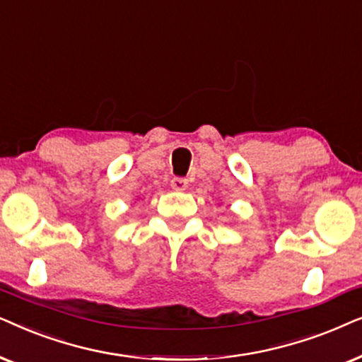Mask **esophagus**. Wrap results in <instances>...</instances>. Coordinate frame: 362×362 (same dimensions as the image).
Wrapping results in <instances>:
<instances>
[{"mask_svg":"<svg viewBox=\"0 0 362 362\" xmlns=\"http://www.w3.org/2000/svg\"><path fill=\"white\" fill-rule=\"evenodd\" d=\"M170 187L173 190H178V192H184L189 189V180L184 177H173L170 180Z\"/></svg>","mask_w":362,"mask_h":362,"instance_id":"1","label":"esophagus"}]
</instances>
